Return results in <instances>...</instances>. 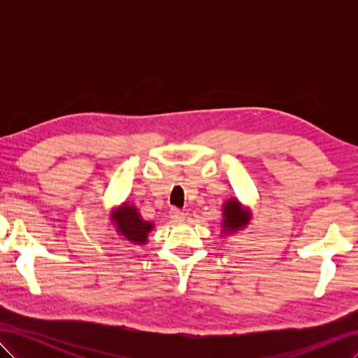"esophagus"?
Segmentation results:
<instances>
[{
    "label": "esophagus",
    "instance_id": "34e87169",
    "mask_svg": "<svg viewBox=\"0 0 358 358\" xmlns=\"http://www.w3.org/2000/svg\"><path fill=\"white\" fill-rule=\"evenodd\" d=\"M170 216H171V220L175 221V222H182L183 220H185V213H183L179 209H171L170 210Z\"/></svg>",
    "mask_w": 358,
    "mask_h": 358
}]
</instances>
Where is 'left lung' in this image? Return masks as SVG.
<instances>
[{
	"instance_id": "left-lung-1",
	"label": "left lung",
	"mask_w": 358,
	"mask_h": 358,
	"mask_svg": "<svg viewBox=\"0 0 358 358\" xmlns=\"http://www.w3.org/2000/svg\"><path fill=\"white\" fill-rule=\"evenodd\" d=\"M252 218L251 209L245 208V206L237 200L236 197L225 200L222 206V222L221 227L222 234H233L243 230Z\"/></svg>"
}]
</instances>
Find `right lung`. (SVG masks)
I'll return each mask as SVG.
<instances>
[{
  "label": "right lung",
  "instance_id": "1",
  "mask_svg": "<svg viewBox=\"0 0 358 358\" xmlns=\"http://www.w3.org/2000/svg\"><path fill=\"white\" fill-rule=\"evenodd\" d=\"M112 225L116 227V231L124 239L134 245H145L148 242L149 233L155 229V225L145 221L134 204L124 203L121 208L112 210L110 216Z\"/></svg>",
  "mask_w": 358,
  "mask_h": 358
}]
</instances>
